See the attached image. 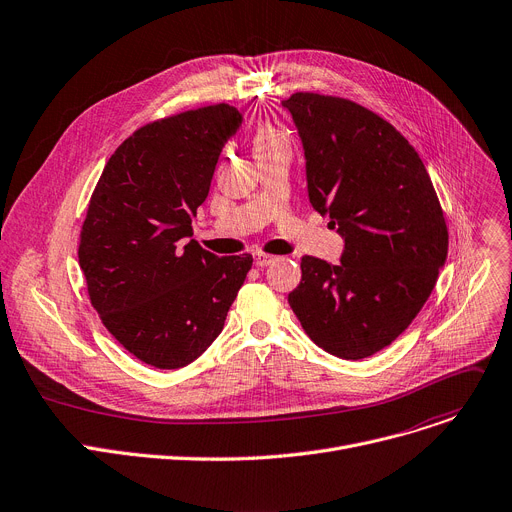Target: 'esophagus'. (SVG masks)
<instances>
[{
	"instance_id": "esophagus-1",
	"label": "esophagus",
	"mask_w": 512,
	"mask_h": 512,
	"mask_svg": "<svg viewBox=\"0 0 512 512\" xmlns=\"http://www.w3.org/2000/svg\"><path fill=\"white\" fill-rule=\"evenodd\" d=\"M253 259H255V265H257V267H267V265H271V263L276 261L274 255H265V253H255Z\"/></svg>"
}]
</instances>
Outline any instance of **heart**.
<instances>
[{
  "label": "heart",
  "mask_w": 512,
  "mask_h": 512,
  "mask_svg": "<svg viewBox=\"0 0 512 512\" xmlns=\"http://www.w3.org/2000/svg\"><path fill=\"white\" fill-rule=\"evenodd\" d=\"M276 142H282V135H280L274 127H269V125L259 127L257 133L253 135V148H255V150L267 148V146L276 144Z\"/></svg>",
  "instance_id": "heart-1"
}]
</instances>
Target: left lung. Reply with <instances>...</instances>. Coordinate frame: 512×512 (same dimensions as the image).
<instances>
[{
  "label": "left lung",
  "mask_w": 512,
  "mask_h": 512,
  "mask_svg": "<svg viewBox=\"0 0 512 512\" xmlns=\"http://www.w3.org/2000/svg\"><path fill=\"white\" fill-rule=\"evenodd\" d=\"M311 206L344 238L339 263L304 255L288 302L325 352L360 360L387 348L428 300L449 232L428 170L403 135L352 100L296 92Z\"/></svg>",
  "instance_id": "left-lung-1"
}]
</instances>
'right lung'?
<instances>
[{
	"label": "right lung",
	"instance_id": "1",
	"mask_svg": "<svg viewBox=\"0 0 512 512\" xmlns=\"http://www.w3.org/2000/svg\"><path fill=\"white\" fill-rule=\"evenodd\" d=\"M241 123L224 102L148 123L115 150L90 197L78 249L90 302L117 342L154 368H183L212 346L253 265L191 238Z\"/></svg>",
	"mask_w": 512,
	"mask_h": 512
}]
</instances>
